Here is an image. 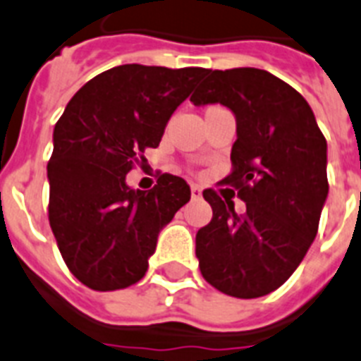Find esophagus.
Listing matches in <instances>:
<instances>
[{"mask_svg":"<svg viewBox=\"0 0 361 361\" xmlns=\"http://www.w3.org/2000/svg\"><path fill=\"white\" fill-rule=\"evenodd\" d=\"M192 197H194V199L201 197V190H199L197 186H192Z\"/></svg>","mask_w":361,"mask_h":361,"instance_id":"obj_1","label":"esophagus"}]
</instances>
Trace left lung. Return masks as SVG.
Masks as SVG:
<instances>
[{
    "instance_id": "1",
    "label": "left lung",
    "mask_w": 361,
    "mask_h": 361,
    "mask_svg": "<svg viewBox=\"0 0 361 361\" xmlns=\"http://www.w3.org/2000/svg\"><path fill=\"white\" fill-rule=\"evenodd\" d=\"M190 100L235 114L233 169L224 183L246 203L242 214L212 188V220L195 235L203 278L235 298H259L290 278L315 240L328 195L326 140L310 104L261 68L209 71Z\"/></svg>"
}]
</instances>
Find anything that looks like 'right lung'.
I'll use <instances>...</instances> for the list:
<instances>
[{"label":"right lung","mask_w":361,"mask_h":361,"mask_svg":"<svg viewBox=\"0 0 361 361\" xmlns=\"http://www.w3.org/2000/svg\"><path fill=\"white\" fill-rule=\"evenodd\" d=\"M207 68L121 65L89 80L54 128L48 220L63 261L93 290L137 283L158 233L190 201L186 180L160 175L149 192L126 173L147 162L167 121Z\"/></svg>","instance_id":"1"}]
</instances>
